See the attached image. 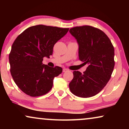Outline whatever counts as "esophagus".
Listing matches in <instances>:
<instances>
[{"mask_svg":"<svg viewBox=\"0 0 129 129\" xmlns=\"http://www.w3.org/2000/svg\"><path fill=\"white\" fill-rule=\"evenodd\" d=\"M68 71H69V69H66V68L63 69V72H66Z\"/></svg>","mask_w":129,"mask_h":129,"instance_id":"esophagus-1","label":"esophagus"}]
</instances>
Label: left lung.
Instances as JSON below:
<instances>
[{"label": "left lung", "instance_id": "obj_1", "mask_svg": "<svg viewBox=\"0 0 129 129\" xmlns=\"http://www.w3.org/2000/svg\"><path fill=\"white\" fill-rule=\"evenodd\" d=\"M69 31L78 43L79 60L88 64L83 73L73 72L70 90L80 98L94 96L106 85L113 71V46L103 31L92 26H77Z\"/></svg>", "mask_w": 129, "mask_h": 129}]
</instances>
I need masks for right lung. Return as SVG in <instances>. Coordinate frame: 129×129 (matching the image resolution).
<instances>
[{
    "label": "right lung",
    "instance_id": "add662e5",
    "mask_svg": "<svg viewBox=\"0 0 129 129\" xmlns=\"http://www.w3.org/2000/svg\"><path fill=\"white\" fill-rule=\"evenodd\" d=\"M69 29L40 24L27 28L16 39L9 56L10 73L26 94L42 96L52 88L54 78L61 73L62 68H50L42 61L43 57H50L54 44Z\"/></svg>",
    "mask_w": 129,
    "mask_h": 129
}]
</instances>
